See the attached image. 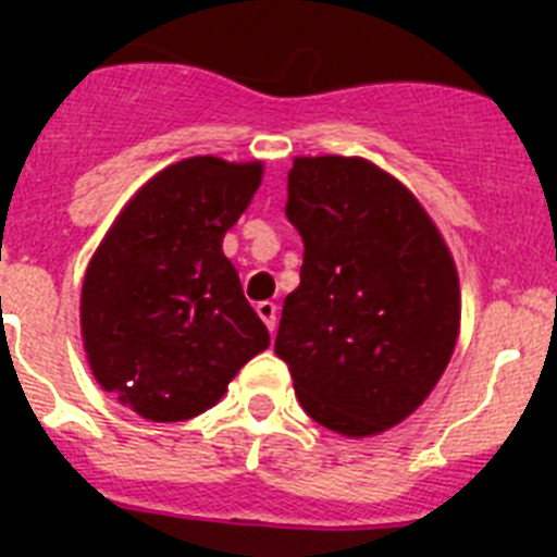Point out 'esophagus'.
<instances>
[{"mask_svg": "<svg viewBox=\"0 0 557 557\" xmlns=\"http://www.w3.org/2000/svg\"><path fill=\"white\" fill-rule=\"evenodd\" d=\"M256 312H259V318H262V321L268 323L270 334H273L275 332V323H278V318H275V314H278V307H275L273 301H259V304H256Z\"/></svg>", "mask_w": 557, "mask_h": 557, "instance_id": "34e87169", "label": "esophagus"}]
</instances>
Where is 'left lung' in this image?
<instances>
[{"label": "left lung", "mask_w": 557, "mask_h": 557, "mask_svg": "<svg viewBox=\"0 0 557 557\" xmlns=\"http://www.w3.org/2000/svg\"><path fill=\"white\" fill-rule=\"evenodd\" d=\"M287 220L304 239L275 354L312 421L346 437L401 424L444 376L460 284L444 236L401 181L366 159L301 156Z\"/></svg>", "instance_id": "1"}]
</instances>
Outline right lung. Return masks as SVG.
Masks as SVG:
<instances>
[{
  "label": "right lung",
  "instance_id": "obj_1",
  "mask_svg": "<svg viewBox=\"0 0 557 557\" xmlns=\"http://www.w3.org/2000/svg\"><path fill=\"white\" fill-rule=\"evenodd\" d=\"M262 184V161L195 156L147 181L86 268L81 332L102 391L147 421H186L270 346L223 236Z\"/></svg>",
  "mask_w": 557,
  "mask_h": 557
}]
</instances>
